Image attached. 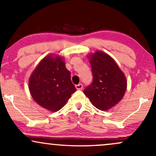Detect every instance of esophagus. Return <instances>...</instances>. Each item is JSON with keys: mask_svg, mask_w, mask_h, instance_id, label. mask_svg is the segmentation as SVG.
Instances as JSON below:
<instances>
[{"mask_svg": "<svg viewBox=\"0 0 156 156\" xmlns=\"http://www.w3.org/2000/svg\"><path fill=\"white\" fill-rule=\"evenodd\" d=\"M76 89H78V90H81V89H83V84L82 83L77 84V85H76Z\"/></svg>", "mask_w": 156, "mask_h": 156, "instance_id": "obj_1", "label": "esophagus"}]
</instances>
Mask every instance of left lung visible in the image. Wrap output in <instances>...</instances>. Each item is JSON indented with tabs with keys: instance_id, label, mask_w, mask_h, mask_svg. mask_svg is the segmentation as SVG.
Masks as SVG:
<instances>
[{
	"instance_id": "1",
	"label": "left lung",
	"mask_w": 156,
	"mask_h": 156,
	"mask_svg": "<svg viewBox=\"0 0 156 156\" xmlns=\"http://www.w3.org/2000/svg\"><path fill=\"white\" fill-rule=\"evenodd\" d=\"M93 80L83 93L92 105L108 110L121 101L127 89L124 73L111 56L101 51L90 55Z\"/></svg>"
}]
</instances>
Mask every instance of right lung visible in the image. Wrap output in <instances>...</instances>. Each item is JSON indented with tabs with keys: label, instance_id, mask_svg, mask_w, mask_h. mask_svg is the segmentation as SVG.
Instances as JSON below:
<instances>
[{
	"label": "right lung",
	"instance_id": "1",
	"mask_svg": "<svg viewBox=\"0 0 156 156\" xmlns=\"http://www.w3.org/2000/svg\"><path fill=\"white\" fill-rule=\"evenodd\" d=\"M28 85L34 100L51 112L60 110L76 91L62 58L51 55L39 62Z\"/></svg>",
	"mask_w": 156,
	"mask_h": 156
}]
</instances>
